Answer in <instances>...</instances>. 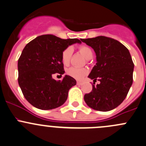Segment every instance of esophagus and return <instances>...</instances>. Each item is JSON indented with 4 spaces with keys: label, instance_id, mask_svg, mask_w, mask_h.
<instances>
[{
    "label": "esophagus",
    "instance_id": "esophagus-1",
    "mask_svg": "<svg viewBox=\"0 0 146 146\" xmlns=\"http://www.w3.org/2000/svg\"><path fill=\"white\" fill-rule=\"evenodd\" d=\"M76 84H77V85L81 86V85H82V84H83V82H81V81H77V82H76Z\"/></svg>",
    "mask_w": 146,
    "mask_h": 146
}]
</instances>
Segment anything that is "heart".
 Instances as JSON below:
<instances>
[{
  "mask_svg": "<svg viewBox=\"0 0 146 146\" xmlns=\"http://www.w3.org/2000/svg\"><path fill=\"white\" fill-rule=\"evenodd\" d=\"M79 50L84 55L86 59H91L93 57V51L86 46H81L79 47ZM72 49L71 47H67L64 49L61 53V60L64 66L69 65L71 59ZM88 72V69L86 67H70L67 70V75L77 80L82 79Z\"/></svg>",
  "mask_w": 146,
  "mask_h": 146,
  "instance_id": "heart-1",
  "label": "heart"
}]
</instances>
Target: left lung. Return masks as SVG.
Instances as JSON below:
<instances>
[{"instance_id": "1", "label": "left lung", "mask_w": 146, "mask_h": 146, "mask_svg": "<svg viewBox=\"0 0 146 146\" xmlns=\"http://www.w3.org/2000/svg\"><path fill=\"white\" fill-rule=\"evenodd\" d=\"M81 40L96 55L97 62L88 77L100 82L93 85L84 100L96 110H112L124 101L133 83L134 64L129 51L118 40L103 36Z\"/></svg>"}]
</instances>
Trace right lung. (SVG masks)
<instances>
[{
	"label": "right lung",
	"instance_id": "1",
	"mask_svg": "<svg viewBox=\"0 0 146 146\" xmlns=\"http://www.w3.org/2000/svg\"><path fill=\"white\" fill-rule=\"evenodd\" d=\"M77 38L62 39L52 34L36 37L28 43L18 60V83L29 103L40 110H52L64 103L68 91L76 85L74 79L65 75L56 81L54 74L64 73L61 53Z\"/></svg>",
	"mask_w": 146,
	"mask_h": 146
}]
</instances>
